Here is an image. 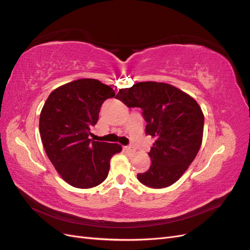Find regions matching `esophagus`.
Returning <instances> with one entry per match:
<instances>
[{
    "label": "esophagus",
    "mask_w": 250,
    "mask_h": 250,
    "mask_svg": "<svg viewBox=\"0 0 250 250\" xmlns=\"http://www.w3.org/2000/svg\"><path fill=\"white\" fill-rule=\"evenodd\" d=\"M125 150L127 151L128 153H133L134 151H135V149H134L132 146H126V147H125Z\"/></svg>",
    "instance_id": "34e87169"
}]
</instances>
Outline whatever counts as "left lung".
<instances>
[{
    "mask_svg": "<svg viewBox=\"0 0 250 250\" xmlns=\"http://www.w3.org/2000/svg\"><path fill=\"white\" fill-rule=\"evenodd\" d=\"M116 99L127 107H140L146 134L156 139L148 153L151 166L138 174L143 185L163 188L177 181L197 155L204 117L191 96L167 83L139 82L120 89Z\"/></svg>",
    "mask_w": 250,
    "mask_h": 250,
    "instance_id": "1",
    "label": "left lung"
}]
</instances>
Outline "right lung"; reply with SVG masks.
Here are the masks:
<instances>
[{"instance_id": "add662e5", "label": "right lung", "mask_w": 250, "mask_h": 250, "mask_svg": "<svg viewBox=\"0 0 250 250\" xmlns=\"http://www.w3.org/2000/svg\"><path fill=\"white\" fill-rule=\"evenodd\" d=\"M116 96L96 79H78L53 90L40 117V132L49 160L67 184L79 188L100 185L109 162L122 147L89 139L103 102Z\"/></svg>"}]
</instances>
